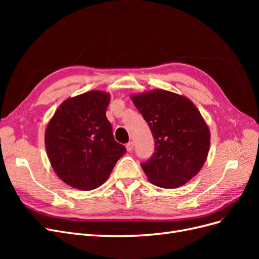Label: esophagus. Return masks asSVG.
<instances>
[{
  "label": "esophagus",
  "mask_w": 259,
  "mask_h": 259,
  "mask_svg": "<svg viewBox=\"0 0 259 259\" xmlns=\"http://www.w3.org/2000/svg\"><path fill=\"white\" fill-rule=\"evenodd\" d=\"M125 147H126L127 151H132L133 148H134V144H133V142H130V143L126 144V146H125Z\"/></svg>",
  "instance_id": "34e87169"
}]
</instances>
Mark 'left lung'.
Wrapping results in <instances>:
<instances>
[{
    "mask_svg": "<svg viewBox=\"0 0 259 259\" xmlns=\"http://www.w3.org/2000/svg\"><path fill=\"white\" fill-rule=\"evenodd\" d=\"M155 142L154 153L142 167L151 184L174 189L197 175L206 161L210 134L192 101L183 95L153 90L131 96Z\"/></svg>",
    "mask_w": 259,
    "mask_h": 259,
    "instance_id": "8db88e82",
    "label": "left lung"
}]
</instances>
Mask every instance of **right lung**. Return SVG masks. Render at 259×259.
<instances>
[{
  "instance_id": "obj_1",
  "label": "right lung",
  "mask_w": 259,
  "mask_h": 259,
  "mask_svg": "<svg viewBox=\"0 0 259 259\" xmlns=\"http://www.w3.org/2000/svg\"><path fill=\"white\" fill-rule=\"evenodd\" d=\"M110 94L90 91L62 103L45 130V149L55 173L70 187H100L125 147L114 140L106 116Z\"/></svg>"
}]
</instances>
